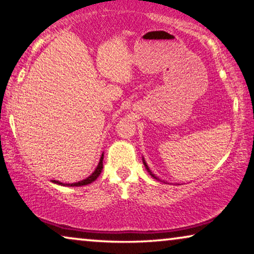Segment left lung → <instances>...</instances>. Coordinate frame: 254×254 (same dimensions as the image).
<instances>
[{"instance_id":"1","label":"left lung","mask_w":254,"mask_h":254,"mask_svg":"<svg viewBox=\"0 0 254 254\" xmlns=\"http://www.w3.org/2000/svg\"><path fill=\"white\" fill-rule=\"evenodd\" d=\"M142 163H144V166H145V168H146V169H147V171H148V174H149V175H151V176H152L153 178H155V180H158V181H160V180H159V178H158V177H156V176H155V175L152 173V171H151V169H149V168H148V166H147V163H146V161H145V159H144V158H142Z\"/></svg>"}]
</instances>
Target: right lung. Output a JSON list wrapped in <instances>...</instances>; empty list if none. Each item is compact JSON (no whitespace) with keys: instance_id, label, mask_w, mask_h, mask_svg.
<instances>
[{"instance_id":"1","label":"right lung","mask_w":254,"mask_h":254,"mask_svg":"<svg viewBox=\"0 0 254 254\" xmlns=\"http://www.w3.org/2000/svg\"><path fill=\"white\" fill-rule=\"evenodd\" d=\"M103 154L101 155V158H100V161H99V164L98 167L95 168V170L93 171L92 175H90L87 178H85V180L83 181H79V182H76V183H62V182L60 181H56V180H53L52 182L54 184H57V185H62V187H83V185H87V184H91L92 182H94L96 178H98L100 176V174H101L102 171V168H103Z\"/></svg>"}]
</instances>
